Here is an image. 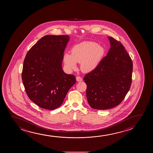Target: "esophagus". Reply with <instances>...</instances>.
Masks as SVG:
<instances>
[{
	"mask_svg": "<svg viewBox=\"0 0 153 153\" xmlns=\"http://www.w3.org/2000/svg\"><path fill=\"white\" fill-rule=\"evenodd\" d=\"M76 80L77 82H82V78L80 77V76H77L76 77Z\"/></svg>",
	"mask_w": 153,
	"mask_h": 153,
	"instance_id": "1",
	"label": "esophagus"
}]
</instances>
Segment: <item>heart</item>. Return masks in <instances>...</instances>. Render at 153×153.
<instances>
[{"instance_id":"heart-1","label":"heart","mask_w":153,"mask_h":153,"mask_svg":"<svg viewBox=\"0 0 153 153\" xmlns=\"http://www.w3.org/2000/svg\"><path fill=\"white\" fill-rule=\"evenodd\" d=\"M71 54L65 53L64 62L68 70L77 67L80 63V68L84 72H89L95 68L104 53L102 47L93 42H84L75 45L71 50Z\"/></svg>"}]
</instances>
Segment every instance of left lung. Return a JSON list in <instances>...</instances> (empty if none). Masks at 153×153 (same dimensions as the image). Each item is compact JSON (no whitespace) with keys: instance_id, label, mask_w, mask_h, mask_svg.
<instances>
[{"instance_id":"8db88e82","label":"left lung","mask_w":153,"mask_h":153,"mask_svg":"<svg viewBox=\"0 0 153 153\" xmlns=\"http://www.w3.org/2000/svg\"><path fill=\"white\" fill-rule=\"evenodd\" d=\"M111 48L97 66L84 77L90 106L106 110L123 100L131 84L133 62L122 43L108 37Z\"/></svg>"}]
</instances>
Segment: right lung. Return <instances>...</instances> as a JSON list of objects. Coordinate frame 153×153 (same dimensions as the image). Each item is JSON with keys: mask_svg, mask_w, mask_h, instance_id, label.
Here are the masks:
<instances>
[{"mask_svg": "<svg viewBox=\"0 0 153 153\" xmlns=\"http://www.w3.org/2000/svg\"><path fill=\"white\" fill-rule=\"evenodd\" d=\"M69 40L67 35L45 36L25 58L22 77L26 93L42 108H57L76 83L75 76L65 73L62 65Z\"/></svg>", "mask_w": 153, "mask_h": 153, "instance_id": "add662e5", "label": "right lung"}]
</instances>
